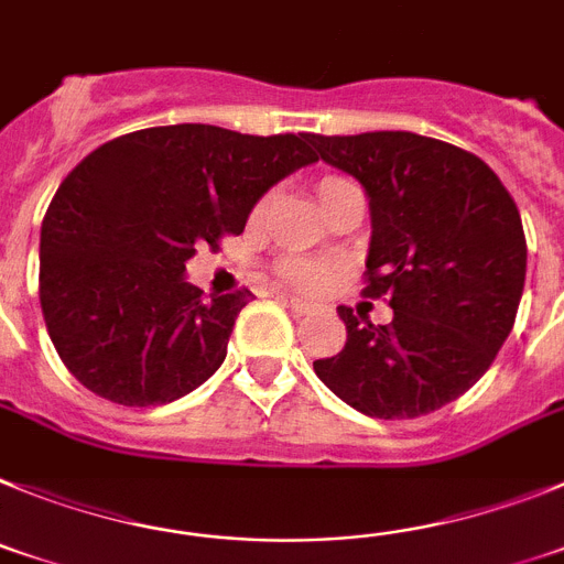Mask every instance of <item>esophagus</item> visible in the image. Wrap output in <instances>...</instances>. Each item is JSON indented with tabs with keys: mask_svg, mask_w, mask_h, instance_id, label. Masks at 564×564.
<instances>
[{
	"mask_svg": "<svg viewBox=\"0 0 564 564\" xmlns=\"http://www.w3.org/2000/svg\"><path fill=\"white\" fill-rule=\"evenodd\" d=\"M281 297L289 303V310L295 312V315H306V312L312 310V303L303 301V297H295V295H281Z\"/></svg>",
	"mask_w": 564,
	"mask_h": 564,
	"instance_id": "34e87169",
	"label": "esophagus"
}]
</instances>
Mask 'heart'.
Segmentation results:
<instances>
[{
  "label": "heart",
  "mask_w": 564,
  "mask_h": 564,
  "mask_svg": "<svg viewBox=\"0 0 564 564\" xmlns=\"http://www.w3.org/2000/svg\"><path fill=\"white\" fill-rule=\"evenodd\" d=\"M343 184H349V181L340 178V175H323V178L317 181V198H321V204L329 198L337 187H343ZM263 207H267V200H261V204L254 207V218L263 213ZM281 275L297 289H321L323 283L329 281V272H326L321 263L301 261V258H289V261H283Z\"/></svg>",
  "instance_id": "heart-1"
}]
</instances>
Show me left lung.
I'll list each match as a JSON object with an SVG mask.
<instances>
[{
  "label": "left lung",
  "instance_id": "left-lung-1",
  "mask_svg": "<svg viewBox=\"0 0 564 564\" xmlns=\"http://www.w3.org/2000/svg\"><path fill=\"white\" fill-rule=\"evenodd\" d=\"M306 139L364 184V295L394 310L375 326L337 306L346 346L315 360V375L369 417L443 409L486 375L513 329L528 261L517 204L486 161L445 141L405 130Z\"/></svg>",
  "mask_w": 564,
  "mask_h": 564
}]
</instances>
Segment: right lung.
Wrapping results in <instances>:
<instances>
[{"label":"right lung","instance_id":"right-lung-1","mask_svg":"<svg viewBox=\"0 0 564 564\" xmlns=\"http://www.w3.org/2000/svg\"><path fill=\"white\" fill-rule=\"evenodd\" d=\"M317 161L306 133L147 127L93 150L42 221L39 301L78 383L119 405L184 398L218 371L249 289L204 301L195 247L241 235L269 187Z\"/></svg>","mask_w":564,"mask_h":564}]
</instances>
